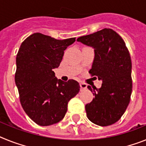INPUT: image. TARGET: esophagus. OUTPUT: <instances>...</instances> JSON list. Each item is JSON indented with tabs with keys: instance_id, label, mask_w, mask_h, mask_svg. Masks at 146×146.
Instances as JSON below:
<instances>
[{
	"instance_id": "esophagus-1",
	"label": "esophagus",
	"mask_w": 146,
	"mask_h": 146,
	"mask_svg": "<svg viewBox=\"0 0 146 146\" xmlns=\"http://www.w3.org/2000/svg\"><path fill=\"white\" fill-rule=\"evenodd\" d=\"M87 87H88V85H87V84H85V83H83V82L80 83V88H81V89H82V90L86 89Z\"/></svg>"
}]
</instances>
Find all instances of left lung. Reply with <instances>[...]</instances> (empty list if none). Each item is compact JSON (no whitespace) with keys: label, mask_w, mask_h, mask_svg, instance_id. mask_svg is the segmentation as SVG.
Wrapping results in <instances>:
<instances>
[{"label":"left lung","mask_w":146,"mask_h":146,"mask_svg":"<svg viewBox=\"0 0 146 146\" xmlns=\"http://www.w3.org/2000/svg\"><path fill=\"white\" fill-rule=\"evenodd\" d=\"M77 41L94 48L95 57L89 73L102 81L99 89L88 86L94 98L85 105L87 117L97 125H111L121 118L131 100L129 51L120 35L109 28L78 38Z\"/></svg>","instance_id":"8db88e82"}]
</instances>
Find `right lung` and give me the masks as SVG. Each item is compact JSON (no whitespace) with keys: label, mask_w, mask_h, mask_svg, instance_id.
<instances>
[{"label":"right lung","mask_w":146,"mask_h":146,"mask_svg":"<svg viewBox=\"0 0 146 146\" xmlns=\"http://www.w3.org/2000/svg\"><path fill=\"white\" fill-rule=\"evenodd\" d=\"M75 38L57 40L36 33L22 42L16 56L15 81L21 106L36 124H56L64 117L68 102L79 92L78 82L57 79L52 70L59 66L64 51Z\"/></svg>","instance_id":"1"}]
</instances>
